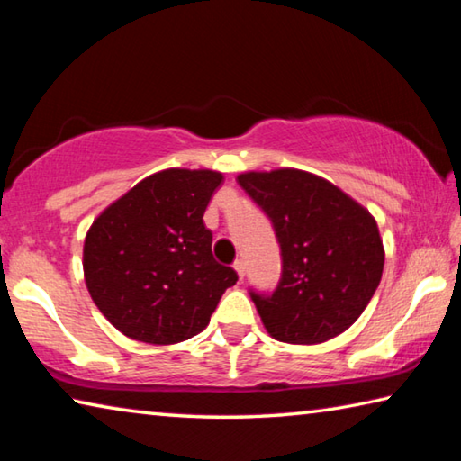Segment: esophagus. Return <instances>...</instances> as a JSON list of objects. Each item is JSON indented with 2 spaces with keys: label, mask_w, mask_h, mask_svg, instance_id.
Instances as JSON below:
<instances>
[{
  "label": "esophagus",
  "mask_w": 461,
  "mask_h": 461,
  "mask_svg": "<svg viewBox=\"0 0 461 461\" xmlns=\"http://www.w3.org/2000/svg\"><path fill=\"white\" fill-rule=\"evenodd\" d=\"M233 268H236V272H238V276H240V280L241 278H244L246 276V262L244 260H236V262H233Z\"/></svg>",
  "instance_id": "obj_1"
}]
</instances>
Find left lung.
Returning a JSON list of instances; mask_svg holds the SVG:
<instances>
[{
  "instance_id": "left-lung-1",
  "label": "left lung",
  "mask_w": 461,
  "mask_h": 461,
  "mask_svg": "<svg viewBox=\"0 0 461 461\" xmlns=\"http://www.w3.org/2000/svg\"><path fill=\"white\" fill-rule=\"evenodd\" d=\"M238 183L268 217L280 246L272 293L249 288L272 338L321 343L348 330L376 293L384 249L374 217L325 178L283 168Z\"/></svg>"
}]
</instances>
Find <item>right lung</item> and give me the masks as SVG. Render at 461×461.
Segmentation results:
<instances>
[{
	"mask_svg": "<svg viewBox=\"0 0 461 461\" xmlns=\"http://www.w3.org/2000/svg\"><path fill=\"white\" fill-rule=\"evenodd\" d=\"M223 176L170 168L107 207L85 238L91 299L131 339L167 346L203 331L238 272L213 258L203 213Z\"/></svg>",
	"mask_w": 461,
	"mask_h": 461,
	"instance_id": "add662e5",
	"label": "right lung"
}]
</instances>
